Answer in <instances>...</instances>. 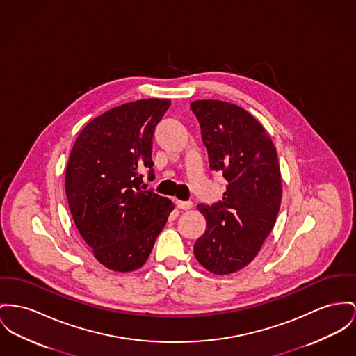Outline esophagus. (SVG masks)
<instances>
[{
	"label": "esophagus",
	"instance_id": "1",
	"mask_svg": "<svg viewBox=\"0 0 356 356\" xmlns=\"http://www.w3.org/2000/svg\"><path fill=\"white\" fill-rule=\"evenodd\" d=\"M177 207L182 211H188L193 207V202L191 201H177Z\"/></svg>",
	"mask_w": 356,
	"mask_h": 356
}]
</instances>
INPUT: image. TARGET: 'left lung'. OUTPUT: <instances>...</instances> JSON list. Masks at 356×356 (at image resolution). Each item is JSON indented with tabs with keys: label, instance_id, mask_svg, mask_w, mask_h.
Wrapping results in <instances>:
<instances>
[{
	"label": "left lung",
	"instance_id": "left-lung-1",
	"mask_svg": "<svg viewBox=\"0 0 356 356\" xmlns=\"http://www.w3.org/2000/svg\"><path fill=\"white\" fill-rule=\"evenodd\" d=\"M190 109L211 170L227 181L221 201L197 207L207 229L194 243V255L211 273L227 275L257 257L275 224L282 198L278 156L264 128L240 106L198 99Z\"/></svg>",
	"mask_w": 356,
	"mask_h": 356
}]
</instances>
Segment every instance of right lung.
<instances>
[{
    "instance_id": "add662e5",
    "label": "right lung",
    "mask_w": 356,
    "mask_h": 356,
    "mask_svg": "<svg viewBox=\"0 0 356 356\" xmlns=\"http://www.w3.org/2000/svg\"><path fill=\"white\" fill-rule=\"evenodd\" d=\"M170 104L149 98L113 108L72 147L65 181L72 220L95 259L113 271L142 267L174 209L142 186V170L155 178L152 138Z\"/></svg>"
}]
</instances>
